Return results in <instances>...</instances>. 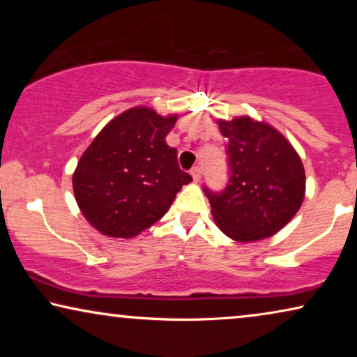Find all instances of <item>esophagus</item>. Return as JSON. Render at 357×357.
I'll list each match as a JSON object with an SVG mask.
<instances>
[{
    "label": "esophagus",
    "mask_w": 357,
    "mask_h": 357,
    "mask_svg": "<svg viewBox=\"0 0 357 357\" xmlns=\"http://www.w3.org/2000/svg\"><path fill=\"white\" fill-rule=\"evenodd\" d=\"M190 174H192V177H193L195 182H199V180H202L203 170H202V167H198V165H197V167L192 169V172H190Z\"/></svg>",
    "instance_id": "esophagus-1"
}]
</instances>
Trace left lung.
I'll return each mask as SVG.
<instances>
[{"label": "left lung", "mask_w": 357, "mask_h": 357, "mask_svg": "<svg viewBox=\"0 0 357 357\" xmlns=\"http://www.w3.org/2000/svg\"><path fill=\"white\" fill-rule=\"evenodd\" d=\"M218 123L227 138L229 183L219 193L204 187L214 221L237 242L275 236L304 199L305 172L299 154L265 121L236 116Z\"/></svg>", "instance_id": "8db88e82"}]
</instances>
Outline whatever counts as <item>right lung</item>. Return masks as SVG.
<instances>
[{
	"label": "right lung",
	"instance_id": "right-lung-1",
	"mask_svg": "<svg viewBox=\"0 0 357 357\" xmlns=\"http://www.w3.org/2000/svg\"><path fill=\"white\" fill-rule=\"evenodd\" d=\"M177 115L133 107L107 123L81 155L73 190L84 218L109 237H135L167 213L192 182L165 143Z\"/></svg>",
	"mask_w": 357,
	"mask_h": 357
}]
</instances>
